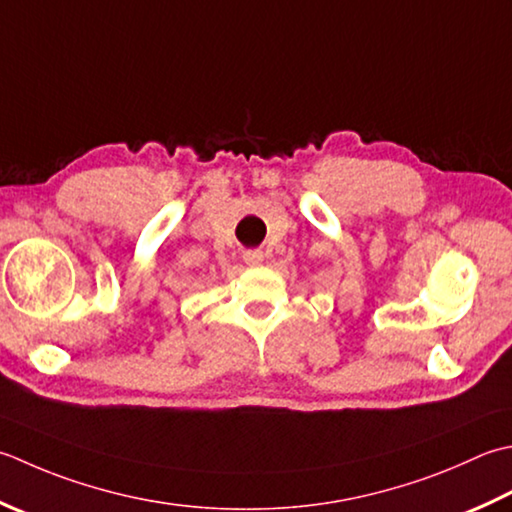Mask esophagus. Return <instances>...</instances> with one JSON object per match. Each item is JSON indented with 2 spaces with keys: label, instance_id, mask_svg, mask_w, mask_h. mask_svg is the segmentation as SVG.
Listing matches in <instances>:
<instances>
[{
  "label": "esophagus",
  "instance_id": "obj_1",
  "mask_svg": "<svg viewBox=\"0 0 512 512\" xmlns=\"http://www.w3.org/2000/svg\"><path fill=\"white\" fill-rule=\"evenodd\" d=\"M244 262L248 264V266H259L264 262V253L262 250H246L244 253Z\"/></svg>",
  "mask_w": 512,
  "mask_h": 512
}]
</instances>
